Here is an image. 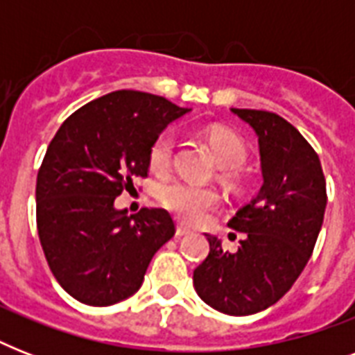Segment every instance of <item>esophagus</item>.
Here are the masks:
<instances>
[{
    "instance_id": "34e87169",
    "label": "esophagus",
    "mask_w": 355,
    "mask_h": 355,
    "mask_svg": "<svg viewBox=\"0 0 355 355\" xmlns=\"http://www.w3.org/2000/svg\"><path fill=\"white\" fill-rule=\"evenodd\" d=\"M188 234H191V228L186 225V223H177V236L182 237V236H188Z\"/></svg>"
}]
</instances>
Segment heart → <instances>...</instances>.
<instances>
[{
  "mask_svg": "<svg viewBox=\"0 0 355 355\" xmlns=\"http://www.w3.org/2000/svg\"><path fill=\"white\" fill-rule=\"evenodd\" d=\"M208 141L214 150L217 164L223 167V177L234 182L237 178V167L247 162V145L237 134L227 128L216 127L208 132ZM177 138L173 130H162L149 147V167L155 173H166L173 164ZM162 205L167 210L177 214L180 219L189 223H199L206 214L216 208L219 197L211 188L199 186L184 178H173L160 186L158 191Z\"/></svg>",
  "mask_w": 355,
  "mask_h": 355,
  "instance_id": "1",
  "label": "heart"
}]
</instances>
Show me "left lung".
Returning a JSON list of instances; mask_svg holds the SVG:
<instances>
[{"label":"left lung","instance_id":"left-lung-1","mask_svg":"<svg viewBox=\"0 0 355 355\" xmlns=\"http://www.w3.org/2000/svg\"><path fill=\"white\" fill-rule=\"evenodd\" d=\"M258 136L263 186L228 221L245 234L236 252L208 237L210 252L193 270L195 291L227 315H252L276 304L313 252L326 210V178L315 149L278 114L232 108Z\"/></svg>","mask_w":355,"mask_h":355}]
</instances>
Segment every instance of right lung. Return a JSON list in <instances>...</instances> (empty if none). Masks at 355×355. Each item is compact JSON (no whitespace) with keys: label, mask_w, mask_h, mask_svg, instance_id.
<instances>
[{"label":"right lung","mask_w":355,"mask_h":355,"mask_svg":"<svg viewBox=\"0 0 355 355\" xmlns=\"http://www.w3.org/2000/svg\"><path fill=\"white\" fill-rule=\"evenodd\" d=\"M186 112L166 97L118 90L75 110L51 139L36 177V228L53 276L75 300L112 306L134 295L175 236L169 211L128 216L114 200L147 178L153 139Z\"/></svg>","instance_id":"1"}]
</instances>
